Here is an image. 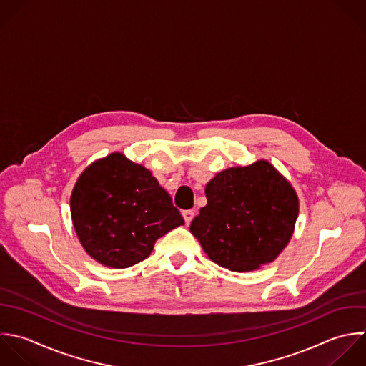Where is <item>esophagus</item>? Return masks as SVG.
Segmentation results:
<instances>
[{
  "label": "esophagus",
  "instance_id": "esophagus-1",
  "mask_svg": "<svg viewBox=\"0 0 366 366\" xmlns=\"http://www.w3.org/2000/svg\"><path fill=\"white\" fill-rule=\"evenodd\" d=\"M194 215H195V214H194V211H191V209L182 212V217H184V219H185V224H187V225L191 224V221L194 219Z\"/></svg>",
  "mask_w": 366,
  "mask_h": 366
}]
</instances>
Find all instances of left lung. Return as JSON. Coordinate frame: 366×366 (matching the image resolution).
<instances>
[{"label":"left lung","instance_id":"1","mask_svg":"<svg viewBox=\"0 0 366 366\" xmlns=\"http://www.w3.org/2000/svg\"><path fill=\"white\" fill-rule=\"evenodd\" d=\"M189 231L211 261L235 272L269 264L288 245L300 202L292 185L265 159L218 172Z\"/></svg>","mask_w":366,"mask_h":366}]
</instances>
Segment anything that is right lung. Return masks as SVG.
I'll use <instances>...</instances> for the list:
<instances>
[{
	"label": "right lung",
	"mask_w": 366,
	"mask_h": 366,
	"mask_svg": "<svg viewBox=\"0 0 366 366\" xmlns=\"http://www.w3.org/2000/svg\"><path fill=\"white\" fill-rule=\"evenodd\" d=\"M69 205L81 245L109 268L122 269L144 261L158 238L184 225L169 194L151 171L121 152L85 168Z\"/></svg>",
	"instance_id": "add662e5"
}]
</instances>
